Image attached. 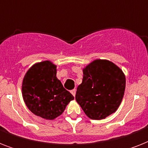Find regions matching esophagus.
<instances>
[{
	"label": "esophagus",
	"mask_w": 148,
	"mask_h": 148,
	"mask_svg": "<svg viewBox=\"0 0 148 148\" xmlns=\"http://www.w3.org/2000/svg\"><path fill=\"white\" fill-rule=\"evenodd\" d=\"M71 93L72 95H73L74 97H75V95H76V90H75V89H74V90H71Z\"/></svg>",
	"instance_id": "34e87169"
}]
</instances>
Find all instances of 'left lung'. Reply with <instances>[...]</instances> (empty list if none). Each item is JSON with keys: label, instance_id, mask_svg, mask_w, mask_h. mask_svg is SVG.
<instances>
[{"label": "left lung", "instance_id": "1", "mask_svg": "<svg viewBox=\"0 0 148 148\" xmlns=\"http://www.w3.org/2000/svg\"><path fill=\"white\" fill-rule=\"evenodd\" d=\"M125 86V75L118 66L97 59L83 69L82 83L77 88L75 99L89 118L104 119L119 108Z\"/></svg>", "mask_w": 148, "mask_h": 148}]
</instances>
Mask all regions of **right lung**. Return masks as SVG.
Instances as JSON below:
<instances>
[{
    "label": "right lung",
    "instance_id": "1",
    "mask_svg": "<svg viewBox=\"0 0 148 148\" xmlns=\"http://www.w3.org/2000/svg\"><path fill=\"white\" fill-rule=\"evenodd\" d=\"M56 75L57 66L51 60H45L31 66L22 82V96L27 108L46 120L62 114L74 99Z\"/></svg>",
    "mask_w": 148,
    "mask_h": 148
}]
</instances>
